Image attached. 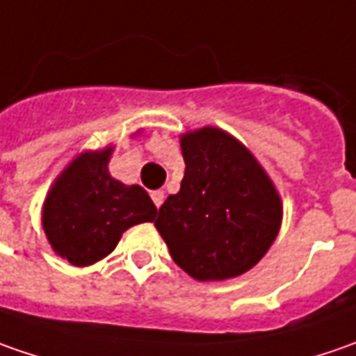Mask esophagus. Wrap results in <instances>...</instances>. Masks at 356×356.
I'll list each match as a JSON object with an SVG mask.
<instances>
[{"instance_id": "esophagus-1", "label": "esophagus", "mask_w": 356, "mask_h": 356, "mask_svg": "<svg viewBox=\"0 0 356 356\" xmlns=\"http://www.w3.org/2000/svg\"><path fill=\"white\" fill-rule=\"evenodd\" d=\"M150 196H152V202H154V206H156V208H160V206L164 204V198H166L162 190H154V192H152Z\"/></svg>"}]
</instances>
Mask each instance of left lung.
Listing matches in <instances>:
<instances>
[{"label":"left lung","mask_w":356,"mask_h":356,"mask_svg":"<svg viewBox=\"0 0 356 356\" xmlns=\"http://www.w3.org/2000/svg\"><path fill=\"white\" fill-rule=\"evenodd\" d=\"M184 178L154 222L172 259L198 281L250 271L273 245L283 204L248 146L216 127L180 136Z\"/></svg>","instance_id":"8db88e82"}]
</instances>
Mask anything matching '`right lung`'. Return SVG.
Here are the masks:
<instances>
[{"label": "right lung", "mask_w": 356, "mask_h": 356, "mask_svg": "<svg viewBox=\"0 0 356 356\" xmlns=\"http://www.w3.org/2000/svg\"><path fill=\"white\" fill-rule=\"evenodd\" d=\"M113 150L115 146L108 144L103 150L76 154L55 178L43 202L41 224L49 245L71 266L101 261L129 227L156 218V206L144 188L122 184L111 176Z\"/></svg>", "instance_id": "right-lung-1"}]
</instances>
